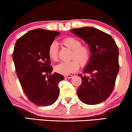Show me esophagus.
<instances>
[{"label": "esophagus", "mask_w": 132, "mask_h": 132, "mask_svg": "<svg viewBox=\"0 0 132 132\" xmlns=\"http://www.w3.org/2000/svg\"><path fill=\"white\" fill-rule=\"evenodd\" d=\"M72 77V75H64L65 78H71Z\"/></svg>", "instance_id": "obj_1"}]
</instances>
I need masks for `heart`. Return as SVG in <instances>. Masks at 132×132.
Listing matches in <instances>:
<instances>
[{
    "mask_svg": "<svg viewBox=\"0 0 132 132\" xmlns=\"http://www.w3.org/2000/svg\"><path fill=\"white\" fill-rule=\"evenodd\" d=\"M62 45L71 50L70 59L67 62H61L55 67L57 73L63 75L76 72L79 69V63L81 66L87 65L91 59V49L87 45H82L80 39L73 37H65L60 42ZM48 55L53 61H57L59 58V47L55 42H52L48 48Z\"/></svg>",
    "mask_w": 132,
    "mask_h": 132,
    "instance_id": "heart-1",
    "label": "heart"
}]
</instances>
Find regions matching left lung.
Listing matches in <instances>:
<instances>
[{
    "instance_id": "1",
    "label": "left lung",
    "mask_w": 132,
    "mask_h": 132,
    "mask_svg": "<svg viewBox=\"0 0 132 132\" xmlns=\"http://www.w3.org/2000/svg\"><path fill=\"white\" fill-rule=\"evenodd\" d=\"M71 32L88 44L91 59L84 73L78 74L82 84L77 90L80 100L88 105L105 100L113 92L119 71L118 48L112 36L94 27L73 29Z\"/></svg>"
}]
</instances>
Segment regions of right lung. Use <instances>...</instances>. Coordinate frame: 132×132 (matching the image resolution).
Listing matches in <instances>:
<instances>
[{
    "label": "right lung",
    "instance_id": "right-lung-1",
    "mask_svg": "<svg viewBox=\"0 0 132 132\" xmlns=\"http://www.w3.org/2000/svg\"><path fill=\"white\" fill-rule=\"evenodd\" d=\"M56 31L37 29L16 41L12 57L22 90L34 104L48 106L58 98L63 75L52 73L48 48L59 35Z\"/></svg>",
    "mask_w": 132,
    "mask_h": 132
}]
</instances>
